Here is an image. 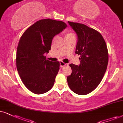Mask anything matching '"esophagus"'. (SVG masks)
I'll list each match as a JSON object with an SVG mask.
<instances>
[{"label": "esophagus", "mask_w": 123, "mask_h": 123, "mask_svg": "<svg viewBox=\"0 0 123 123\" xmlns=\"http://www.w3.org/2000/svg\"><path fill=\"white\" fill-rule=\"evenodd\" d=\"M67 64H66V63H64V62H60V67H64V66H66Z\"/></svg>", "instance_id": "esophagus-1"}]
</instances>
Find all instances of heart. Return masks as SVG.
<instances>
[{"label":"heart","instance_id":"1","mask_svg":"<svg viewBox=\"0 0 123 123\" xmlns=\"http://www.w3.org/2000/svg\"><path fill=\"white\" fill-rule=\"evenodd\" d=\"M74 35V34H67V35Z\"/></svg>","mask_w":123,"mask_h":123}]
</instances>
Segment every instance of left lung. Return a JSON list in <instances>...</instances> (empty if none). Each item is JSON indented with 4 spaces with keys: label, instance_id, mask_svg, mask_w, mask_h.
<instances>
[{
    "label": "left lung",
    "instance_id": "obj_1",
    "mask_svg": "<svg viewBox=\"0 0 123 123\" xmlns=\"http://www.w3.org/2000/svg\"><path fill=\"white\" fill-rule=\"evenodd\" d=\"M78 35L75 53L80 64H70L71 75L67 78L71 90L80 95L93 91L103 78L108 63V52L100 32L83 24L68 22Z\"/></svg>",
    "mask_w": 123,
    "mask_h": 123
}]
</instances>
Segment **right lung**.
Wrapping results in <instances>:
<instances>
[{
  "label": "right lung",
  "mask_w": 123,
  "mask_h": 123,
  "mask_svg": "<svg viewBox=\"0 0 123 123\" xmlns=\"http://www.w3.org/2000/svg\"><path fill=\"white\" fill-rule=\"evenodd\" d=\"M67 26L62 21L42 19L21 36L16 51V68L22 82L33 93H44L54 86L60 63L47 60L44 54L51 50L54 36Z\"/></svg>",
  "instance_id": "right-lung-1"
}]
</instances>
